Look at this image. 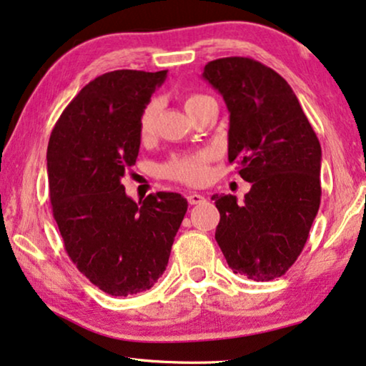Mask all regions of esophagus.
<instances>
[{
  "label": "esophagus",
  "instance_id": "esophagus-1",
  "mask_svg": "<svg viewBox=\"0 0 366 366\" xmlns=\"http://www.w3.org/2000/svg\"><path fill=\"white\" fill-rule=\"evenodd\" d=\"M187 199H188L189 204H201L204 201V196L199 194V193H188Z\"/></svg>",
  "mask_w": 366,
  "mask_h": 366
}]
</instances>
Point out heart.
Segmentation results:
<instances>
[{"label": "heart", "mask_w": 366, "mask_h": 366, "mask_svg": "<svg viewBox=\"0 0 366 366\" xmlns=\"http://www.w3.org/2000/svg\"><path fill=\"white\" fill-rule=\"evenodd\" d=\"M206 95L193 94L184 99V109L187 112L193 109V105ZM157 115H158V104L155 100L148 102L139 115L137 122V130H139L140 140L152 139L157 129ZM211 160L209 152H194V153H178L173 155L165 165L162 167L163 177L182 182L187 184H199L203 183L208 177V162Z\"/></svg>", "instance_id": "1"}]
</instances>
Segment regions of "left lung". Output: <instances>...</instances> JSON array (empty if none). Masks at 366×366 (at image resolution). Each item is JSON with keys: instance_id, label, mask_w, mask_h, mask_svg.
I'll list each match as a JSON object with an SVG mask.
<instances>
[{"instance_id": "left-lung-1", "label": "left lung", "mask_w": 366, "mask_h": 366, "mask_svg": "<svg viewBox=\"0 0 366 366\" xmlns=\"http://www.w3.org/2000/svg\"><path fill=\"white\" fill-rule=\"evenodd\" d=\"M203 77L229 110L227 158L252 184L214 194L216 241L227 266L252 280L280 277L297 261L320 206L322 148L284 77L249 57H222Z\"/></svg>"}]
</instances>
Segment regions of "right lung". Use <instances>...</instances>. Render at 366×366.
I'll return each instance as SVG.
<instances>
[{"mask_svg": "<svg viewBox=\"0 0 366 366\" xmlns=\"http://www.w3.org/2000/svg\"><path fill=\"white\" fill-rule=\"evenodd\" d=\"M167 72L122 69L95 77L67 105L47 145L52 214L69 257L115 297L144 292L162 277L188 209L178 193L135 203L120 183L139 157V115Z\"/></svg>", "mask_w": 366, "mask_h": 366, "instance_id": "right-lung-1", "label": "right lung"}]
</instances>
